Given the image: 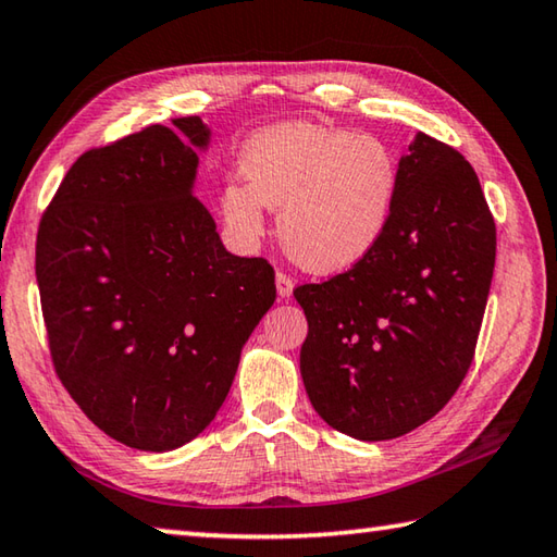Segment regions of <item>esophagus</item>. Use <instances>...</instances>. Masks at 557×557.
<instances>
[{
	"label": "esophagus",
	"instance_id": "obj_1",
	"mask_svg": "<svg viewBox=\"0 0 557 557\" xmlns=\"http://www.w3.org/2000/svg\"><path fill=\"white\" fill-rule=\"evenodd\" d=\"M276 290L281 298H290L293 293V278L288 274H283V271H276Z\"/></svg>",
	"mask_w": 557,
	"mask_h": 557
}]
</instances>
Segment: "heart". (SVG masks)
<instances>
[{
    "instance_id": "1",
    "label": "heart",
    "mask_w": 557,
    "mask_h": 557,
    "mask_svg": "<svg viewBox=\"0 0 557 557\" xmlns=\"http://www.w3.org/2000/svg\"><path fill=\"white\" fill-rule=\"evenodd\" d=\"M247 184L220 191V211L239 237L264 235V206L293 261L314 274L351 269L391 225L397 182L393 150L373 135L281 123L257 133L243 154Z\"/></svg>"
}]
</instances>
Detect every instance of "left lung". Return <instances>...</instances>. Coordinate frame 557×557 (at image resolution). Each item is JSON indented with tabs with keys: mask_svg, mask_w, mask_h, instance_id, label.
<instances>
[{
	"mask_svg": "<svg viewBox=\"0 0 557 557\" xmlns=\"http://www.w3.org/2000/svg\"><path fill=\"white\" fill-rule=\"evenodd\" d=\"M397 172L371 255L293 290L308 318L300 373L314 412L361 442L412 432L454 397L495 271V218L466 157L417 133Z\"/></svg>",
	"mask_w": 557,
	"mask_h": 557,
	"instance_id": "1",
	"label": "left lung"
}]
</instances>
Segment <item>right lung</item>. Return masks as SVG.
Wrapping results in <instances>:
<instances>
[{
	"label": "right lung",
	"instance_id": "1",
	"mask_svg": "<svg viewBox=\"0 0 557 557\" xmlns=\"http://www.w3.org/2000/svg\"><path fill=\"white\" fill-rule=\"evenodd\" d=\"M172 123L84 152L36 239L58 377L103 434L157 454L213 422L276 300L269 261L230 255L194 196L211 131Z\"/></svg>",
	"mask_w": 557,
	"mask_h": 557
}]
</instances>
